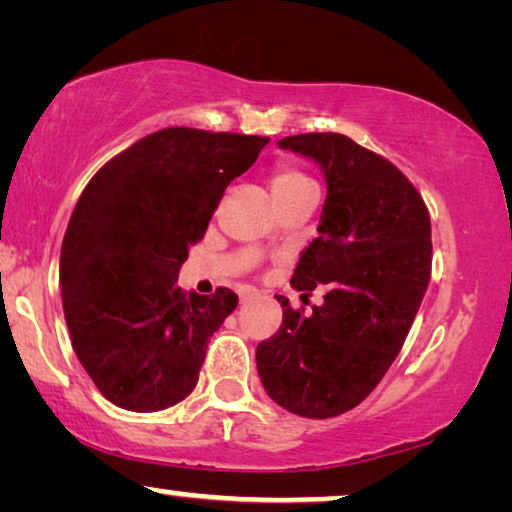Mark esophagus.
<instances>
[{"label": "esophagus", "mask_w": 512, "mask_h": 512, "mask_svg": "<svg viewBox=\"0 0 512 512\" xmlns=\"http://www.w3.org/2000/svg\"><path fill=\"white\" fill-rule=\"evenodd\" d=\"M258 293L254 291V289H244V291H240V300L242 303H247V300H251V298H256Z\"/></svg>", "instance_id": "obj_1"}]
</instances>
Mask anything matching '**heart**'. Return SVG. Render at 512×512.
Wrapping results in <instances>:
<instances>
[{"label":"heart","mask_w":512,"mask_h":512,"mask_svg":"<svg viewBox=\"0 0 512 512\" xmlns=\"http://www.w3.org/2000/svg\"><path fill=\"white\" fill-rule=\"evenodd\" d=\"M270 188L275 193V200H284L300 191H307V188H314V184L298 165L277 163L270 172Z\"/></svg>","instance_id":"1"}]
</instances>
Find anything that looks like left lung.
<instances>
[{
    "instance_id": "left-lung-1",
    "label": "left lung",
    "mask_w": 512,
    "mask_h": 512,
    "mask_svg": "<svg viewBox=\"0 0 512 512\" xmlns=\"http://www.w3.org/2000/svg\"><path fill=\"white\" fill-rule=\"evenodd\" d=\"M282 149L326 174L319 237L293 270V289H324V303L293 310L258 342L268 396L293 415L338 417L373 391L401 352L431 277V219L394 163L338 132L284 137Z\"/></svg>"
}]
</instances>
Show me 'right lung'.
Wrapping results in <instances>:
<instances>
[{
	"instance_id": "right-lung-1",
	"label": "right lung",
	"mask_w": 512,
	"mask_h": 512,
	"mask_svg": "<svg viewBox=\"0 0 512 512\" xmlns=\"http://www.w3.org/2000/svg\"><path fill=\"white\" fill-rule=\"evenodd\" d=\"M270 137L165 128L104 163L83 188L60 251L72 347L118 408L156 412L198 384L207 342L237 307L177 286L188 247Z\"/></svg>"
}]
</instances>
